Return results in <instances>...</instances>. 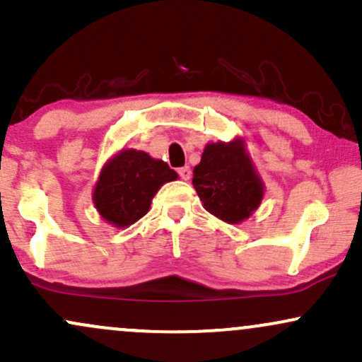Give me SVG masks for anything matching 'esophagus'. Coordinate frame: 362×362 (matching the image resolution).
Listing matches in <instances>:
<instances>
[{"label":"esophagus","mask_w":362,"mask_h":362,"mask_svg":"<svg viewBox=\"0 0 362 362\" xmlns=\"http://www.w3.org/2000/svg\"><path fill=\"white\" fill-rule=\"evenodd\" d=\"M178 175H180V178H184V180H189V178L192 177V170L189 167H182L178 168Z\"/></svg>","instance_id":"esophagus-1"}]
</instances>
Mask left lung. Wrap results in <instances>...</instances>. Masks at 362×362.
Instances as JSON below:
<instances>
[{"mask_svg": "<svg viewBox=\"0 0 362 362\" xmlns=\"http://www.w3.org/2000/svg\"><path fill=\"white\" fill-rule=\"evenodd\" d=\"M192 185L204 209L230 224L250 218L265 190L243 138L207 143L201 163L194 167Z\"/></svg>", "mask_w": 362, "mask_h": 362, "instance_id": "obj_1", "label": "left lung"}]
</instances>
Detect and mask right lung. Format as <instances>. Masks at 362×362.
<instances>
[{"instance_id": "right-lung-1", "label": "right lung", "mask_w": 362, "mask_h": 362, "mask_svg": "<svg viewBox=\"0 0 362 362\" xmlns=\"http://www.w3.org/2000/svg\"><path fill=\"white\" fill-rule=\"evenodd\" d=\"M177 178L163 160L124 148L103 165L91 195L95 209L112 226L127 228L148 213L161 185Z\"/></svg>"}]
</instances>
